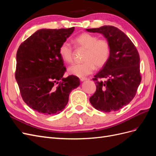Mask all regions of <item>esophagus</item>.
<instances>
[{"instance_id":"34e87169","label":"esophagus","mask_w":156,"mask_h":156,"mask_svg":"<svg viewBox=\"0 0 156 156\" xmlns=\"http://www.w3.org/2000/svg\"><path fill=\"white\" fill-rule=\"evenodd\" d=\"M79 79L81 81H86V80H87V78H86V77H80Z\"/></svg>"}]
</instances>
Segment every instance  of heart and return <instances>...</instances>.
<instances>
[{
  "instance_id": "obj_1",
  "label": "heart",
  "mask_w": 156,
  "mask_h": 156,
  "mask_svg": "<svg viewBox=\"0 0 156 156\" xmlns=\"http://www.w3.org/2000/svg\"><path fill=\"white\" fill-rule=\"evenodd\" d=\"M75 48L85 49L83 55L84 62L71 66L68 73L78 77H84L92 73L95 68H101L107 63L111 55L109 42L105 38H98L96 35L83 33L75 37ZM60 57L67 63L73 60V49L68 41L62 42L59 48Z\"/></svg>"
}]
</instances>
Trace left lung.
<instances>
[{"instance_id": "8db88e82", "label": "left lung", "mask_w": 156, "mask_h": 156, "mask_svg": "<svg viewBox=\"0 0 156 156\" xmlns=\"http://www.w3.org/2000/svg\"><path fill=\"white\" fill-rule=\"evenodd\" d=\"M86 30L101 33L111 46L107 63L92 79L96 90L90 102L96 109L104 112L119 111L133 100L141 81L138 51L129 37L115 27ZM102 78L107 81L103 82L100 80Z\"/></svg>"}]
</instances>
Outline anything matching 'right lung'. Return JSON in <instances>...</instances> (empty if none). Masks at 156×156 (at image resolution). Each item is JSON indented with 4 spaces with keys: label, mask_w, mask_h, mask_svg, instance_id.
I'll use <instances>...</instances> for the list:
<instances>
[{
    "label": "right lung",
    "mask_w": 156,
    "mask_h": 156,
    "mask_svg": "<svg viewBox=\"0 0 156 156\" xmlns=\"http://www.w3.org/2000/svg\"><path fill=\"white\" fill-rule=\"evenodd\" d=\"M74 29L38 30L18 48L15 76L21 96L40 114H59L68 104L71 91L80 84L75 75L63 78L66 68L59 55L60 45Z\"/></svg>",
    "instance_id": "1"
}]
</instances>
